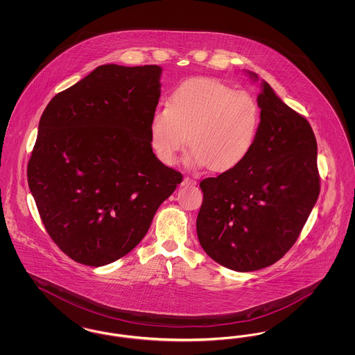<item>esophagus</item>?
Wrapping results in <instances>:
<instances>
[{"label":"esophagus","mask_w":355,"mask_h":355,"mask_svg":"<svg viewBox=\"0 0 355 355\" xmlns=\"http://www.w3.org/2000/svg\"><path fill=\"white\" fill-rule=\"evenodd\" d=\"M182 185H196V180H193V178H190V177L186 175L185 178H184V181H182Z\"/></svg>","instance_id":"esophagus-1"}]
</instances>
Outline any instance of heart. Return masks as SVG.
Masks as SVG:
<instances>
[{
	"label": "heart",
	"instance_id": "1",
	"mask_svg": "<svg viewBox=\"0 0 355 355\" xmlns=\"http://www.w3.org/2000/svg\"><path fill=\"white\" fill-rule=\"evenodd\" d=\"M259 126L261 107L253 96L216 80L191 78L173 90L165 107L153 112L149 133L164 164L177 161L187 135V162L223 171L249 155Z\"/></svg>",
	"mask_w": 355,
	"mask_h": 355
}]
</instances>
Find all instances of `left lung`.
Returning a JSON list of instances; mask_svg holds the SVG:
<instances>
[{
	"label": "left lung",
	"mask_w": 355,
	"mask_h": 355,
	"mask_svg": "<svg viewBox=\"0 0 355 355\" xmlns=\"http://www.w3.org/2000/svg\"><path fill=\"white\" fill-rule=\"evenodd\" d=\"M258 105L261 126L252 152L200 184V243L210 258L236 271L259 270L281 259L298 239L321 190L317 139L307 119L265 81Z\"/></svg>",
	"instance_id": "left-lung-1"
}]
</instances>
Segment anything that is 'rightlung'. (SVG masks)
<instances>
[{"instance_id":"obj_1","label":"right lung","mask_w":355,"mask_h":355,"mask_svg":"<svg viewBox=\"0 0 355 355\" xmlns=\"http://www.w3.org/2000/svg\"><path fill=\"white\" fill-rule=\"evenodd\" d=\"M161 73L101 65L41 116L28 184L48 234L78 263L98 268L132 252L182 182L150 144Z\"/></svg>"}]
</instances>
